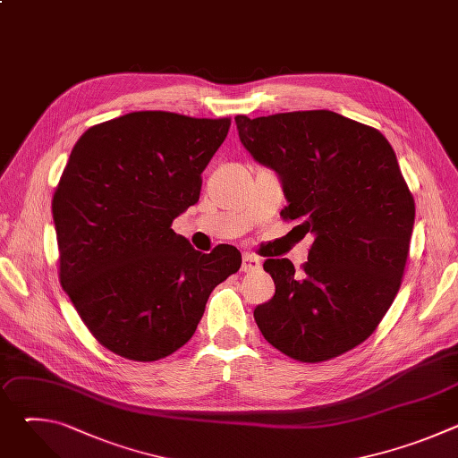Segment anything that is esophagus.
<instances>
[{
  "instance_id": "1",
  "label": "esophagus",
  "mask_w": 458,
  "mask_h": 458,
  "mask_svg": "<svg viewBox=\"0 0 458 458\" xmlns=\"http://www.w3.org/2000/svg\"><path fill=\"white\" fill-rule=\"evenodd\" d=\"M260 265H263V260H260L257 255H251V253H244L242 255V265H241V270L242 272H257L260 268Z\"/></svg>"
}]
</instances>
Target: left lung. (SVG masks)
Returning <instances> with one entry per match:
<instances>
[{"instance_id":"1","label":"left lung","mask_w":458,"mask_h":458,"mask_svg":"<svg viewBox=\"0 0 458 458\" xmlns=\"http://www.w3.org/2000/svg\"><path fill=\"white\" fill-rule=\"evenodd\" d=\"M255 161L274 168L284 221L315 235L308 260L267 259L276 295L253 310L265 339L299 362L362 344L394 302L406 268L415 201L377 128L330 110L235 117Z\"/></svg>"}]
</instances>
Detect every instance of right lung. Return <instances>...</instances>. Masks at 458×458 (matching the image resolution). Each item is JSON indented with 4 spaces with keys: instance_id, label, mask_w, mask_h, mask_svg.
Returning a JSON list of instances; mask_svg holds the SVG:
<instances>
[{
    "instance_id": "1",
    "label": "right lung",
    "mask_w": 458,
    "mask_h": 458,
    "mask_svg": "<svg viewBox=\"0 0 458 458\" xmlns=\"http://www.w3.org/2000/svg\"><path fill=\"white\" fill-rule=\"evenodd\" d=\"M232 119L163 110L90 126L52 199L59 281L106 350L152 362L184 346L212 290L241 268L230 244L193 250L172 221L199 201Z\"/></svg>"
}]
</instances>
